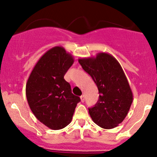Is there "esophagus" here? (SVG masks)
I'll list each match as a JSON object with an SVG mask.
<instances>
[{
    "label": "esophagus",
    "mask_w": 157,
    "mask_h": 157,
    "mask_svg": "<svg viewBox=\"0 0 157 157\" xmlns=\"http://www.w3.org/2000/svg\"><path fill=\"white\" fill-rule=\"evenodd\" d=\"M80 100H81V102H83L85 101V96L84 95H82V96L80 97Z\"/></svg>",
    "instance_id": "34e87169"
}]
</instances>
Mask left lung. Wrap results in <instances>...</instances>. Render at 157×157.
<instances>
[{"label":"left lung","instance_id":"8db88e82","mask_svg":"<svg viewBox=\"0 0 157 157\" xmlns=\"http://www.w3.org/2000/svg\"><path fill=\"white\" fill-rule=\"evenodd\" d=\"M78 61L92 77L100 94L96 105L89 109L91 119L102 128L117 127L127 116L133 102L132 91L120 63L105 52Z\"/></svg>","mask_w":157,"mask_h":157}]
</instances>
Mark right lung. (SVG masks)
Listing matches in <instances>:
<instances>
[{
  "label": "right lung",
  "instance_id": "1",
  "mask_svg": "<svg viewBox=\"0 0 157 157\" xmlns=\"http://www.w3.org/2000/svg\"><path fill=\"white\" fill-rule=\"evenodd\" d=\"M74 61L63 47L55 46L39 59L27 80L26 94L30 109L40 122L52 130L63 128L71 122L80 101L64 79Z\"/></svg>",
  "mask_w": 157,
  "mask_h": 157
}]
</instances>
